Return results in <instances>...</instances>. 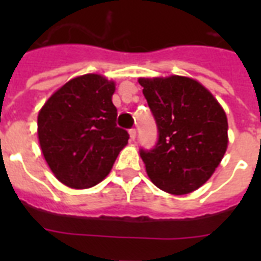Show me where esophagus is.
Masks as SVG:
<instances>
[{"mask_svg": "<svg viewBox=\"0 0 261 261\" xmlns=\"http://www.w3.org/2000/svg\"><path fill=\"white\" fill-rule=\"evenodd\" d=\"M128 134H130L131 141H135V138H137V130H135V128H130V130H128Z\"/></svg>", "mask_w": 261, "mask_h": 261, "instance_id": "1", "label": "esophagus"}]
</instances>
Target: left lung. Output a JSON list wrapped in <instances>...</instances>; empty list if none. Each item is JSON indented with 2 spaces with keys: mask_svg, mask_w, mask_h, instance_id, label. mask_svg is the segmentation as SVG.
I'll return each instance as SVG.
<instances>
[{
  "mask_svg": "<svg viewBox=\"0 0 261 261\" xmlns=\"http://www.w3.org/2000/svg\"><path fill=\"white\" fill-rule=\"evenodd\" d=\"M139 84L159 131L154 146L139 151L149 177L169 194L198 190L214 173L226 151L225 111L192 79H139Z\"/></svg>",
  "mask_w": 261,
  "mask_h": 261,
  "instance_id": "left-lung-1",
  "label": "left lung"
}]
</instances>
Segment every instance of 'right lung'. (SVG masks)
Segmentation results:
<instances>
[{"instance_id":"1","label":"right lung","mask_w":261,"mask_h":261,"mask_svg":"<svg viewBox=\"0 0 261 261\" xmlns=\"http://www.w3.org/2000/svg\"><path fill=\"white\" fill-rule=\"evenodd\" d=\"M115 84L98 74L70 80L39 112L43 155L59 181L89 188L110 173L130 135L116 126Z\"/></svg>"}]
</instances>
